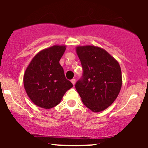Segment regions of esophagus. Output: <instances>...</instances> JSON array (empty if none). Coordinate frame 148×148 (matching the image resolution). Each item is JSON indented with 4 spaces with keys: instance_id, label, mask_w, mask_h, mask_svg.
Instances as JSON below:
<instances>
[{
    "instance_id": "1",
    "label": "esophagus",
    "mask_w": 148,
    "mask_h": 148,
    "mask_svg": "<svg viewBox=\"0 0 148 148\" xmlns=\"http://www.w3.org/2000/svg\"><path fill=\"white\" fill-rule=\"evenodd\" d=\"M71 82L72 83L73 85H75V84H76V79H72V80H71Z\"/></svg>"
}]
</instances>
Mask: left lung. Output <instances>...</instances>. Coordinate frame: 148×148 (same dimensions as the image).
Here are the masks:
<instances>
[{
	"label": "left lung",
	"instance_id": "1",
	"mask_svg": "<svg viewBox=\"0 0 148 148\" xmlns=\"http://www.w3.org/2000/svg\"><path fill=\"white\" fill-rule=\"evenodd\" d=\"M76 51L84 74L75 88L83 103L95 113L111 106L123 84L118 62L106 50L93 45L78 46Z\"/></svg>",
	"mask_w": 148,
	"mask_h": 148
}]
</instances>
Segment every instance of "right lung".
<instances>
[{
  "label": "right lung",
  "instance_id": "obj_1",
  "mask_svg": "<svg viewBox=\"0 0 148 148\" xmlns=\"http://www.w3.org/2000/svg\"><path fill=\"white\" fill-rule=\"evenodd\" d=\"M65 49L64 45H53L40 51L25 69L24 88L36 106L50 109L58 104L66 92L73 87L59 62Z\"/></svg>",
  "mask_w": 148,
  "mask_h": 148
}]
</instances>
